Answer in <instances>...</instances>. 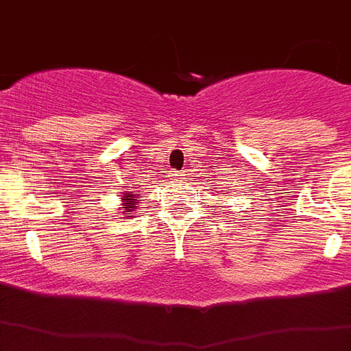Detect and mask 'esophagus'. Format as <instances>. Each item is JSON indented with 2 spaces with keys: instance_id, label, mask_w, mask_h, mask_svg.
I'll list each match as a JSON object with an SVG mask.
<instances>
[{
  "instance_id": "esophagus-1",
  "label": "esophagus",
  "mask_w": 351,
  "mask_h": 351,
  "mask_svg": "<svg viewBox=\"0 0 351 351\" xmlns=\"http://www.w3.org/2000/svg\"><path fill=\"white\" fill-rule=\"evenodd\" d=\"M173 178H176V179H181V178H182V172H176V173H173Z\"/></svg>"
}]
</instances>
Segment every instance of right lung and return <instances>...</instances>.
I'll list each match as a JSON object with an SVG mask.
<instances>
[{
  "mask_svg": "<svg viewBox=\"0 0 351 351\" xmlns=\"http://www.w3.org/2000/svg\"><path fill=\"white\" fill-rule=\"evenodd\" d=\"M123 200L128 202L126 207H123L126 213H132V210L137 207V193H135V191H125V193H123Z\"/></svg>",
  "mask_w": 351,
  "mask_h": 351,
  "instance_id": "1",
  "label": "right lung"
}]
</instances>
